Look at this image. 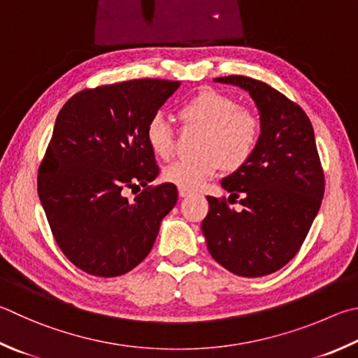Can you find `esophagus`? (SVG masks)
Returning <instances> with one entry per match:
<instances>
[{
  "label": "esophagus",
  "mask_w": 358,
  "mask_h": 358,
  "mask_svg": "<svg viewBox=\"0 0 358 358\" xmlns=\"http://www.w3.org/2000/svg\"><path fill=\"white\" fill-rule=\"evenodd\" d=\"M178 194H180V197H187V196H189V194H191V191H187V189H183V187H180Z\"/></svg>",
  "instance_id": "34e87169"
}]
</instances>
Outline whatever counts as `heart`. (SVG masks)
<instances>
[{
  "label": "heart",
  "mask_w": 358,
  "mask_h": 358,
  "mask_svg": "<svg viewBox=\"0 0 358 358\" xmlns=\"http://www.w3.org/2000/svg\"><path fill=\"white\" fill-rule=\"evenodd\" d=\"M181 125L201 128L197 141L199 157L178 159L164 169L169 183L192 191L203 186L224 166L236 171L250 159L262 136V120L250 108L217 90H203L178 109ZM145 139L161 159L175 153V129L164 115H153L147 123Z\"/></svg>",
  "instance_id": "obj_1"
}]
</instances>
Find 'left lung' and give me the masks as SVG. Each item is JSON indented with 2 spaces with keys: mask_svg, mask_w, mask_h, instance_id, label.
Listing matches in <instances>:
<instances>
[{
  "mask_svg": "<svg viewBox=\"0 0 358 358\" xmlns=\"http://www.w3.org/2000/svg\"><path fill=\"white\" fill-rule=\"evenodd\" d=\"M214 81L250 94L262 136L250 159L222 180L229 200L206 197L201 231L211 257L227 271L263 277L294 258L320 211L326 180L315 131L303 109L269 84L241 75ZM236 201L243 210L229 208Z\"/></svg>",
  "mask_w": 358,
  "mask_h": 358,
  "instance_id": "1",
  "label": "left lung"
}]
</instances>
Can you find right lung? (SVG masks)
<instances>
[{"mask_svg":"<svg viewBox=\"0 0 358 358\" xmlns=\"http://www.w3.org/2000/svg\"><path fill=\"white\" fill-rule=\"evenodd\" d=\"M178 86L153 78L105 84L75 94L57 114L37 192L56 244L90 275L136 268L177 203V186L150 185L159 167L145 128ZM128 190L140 194L129 201Z\"/></svg>","mask_w":358,"mask_h":358,"instance_id":"1","label":"right lung"}]
</instances>
